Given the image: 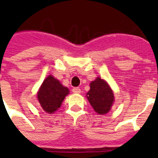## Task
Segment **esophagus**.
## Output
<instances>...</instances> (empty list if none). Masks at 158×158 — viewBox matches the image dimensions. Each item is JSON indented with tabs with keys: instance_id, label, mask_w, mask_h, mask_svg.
<instances>
[{
	"instance_id": "obj_1",
	"label": "esophagus",
	"mask_w": 158,
	"mask_h": 158,
	"mask_svg": "<svg viewBox=\"0 0 158 158\" xmlns=\"http://www.w3.org/2000/svg\"><path fill=\"white\" fill-rule=\"evenodd\" d=\"M72 91L73 93H81V89L78 87H75L72 89Z\"/></svg>"
}]
</instances>
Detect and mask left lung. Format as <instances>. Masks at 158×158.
<instances>
[{
    "mask_svg": "<svg viewBox=\"0 0 158 158\" xmlns=\"http://www.w3.org/2000/svg\"><path fill=\"white\" fill-rule=\"evenodd\" d=\"M87 98L96 113L104 115L111 109L114 94L108 84L100 77H97L90 84Z\"/></svg>",
    "mask_w": 158,
    "mask_h": 158,
    "instance_id": "8db88e82",
    "label": "left lung"
}]
</instances>
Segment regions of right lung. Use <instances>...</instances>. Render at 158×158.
<instances>
[{"mask_svg":"<svg viewBox=\"0 0 158 158\" xmlns=\"http://www.w3.org/2000/svg\"><path fill=\"white\" fill-rule=\"evenodd\" d=\"M68 93V88L64 87L59 81L50 75L42 84L37 96L42 108L46 112L53 113L60 107Z\"/></svg>","mask_w":158,"mask_h":158,"instance_id":"add662e5","label":"right lung"}]
</instances>
